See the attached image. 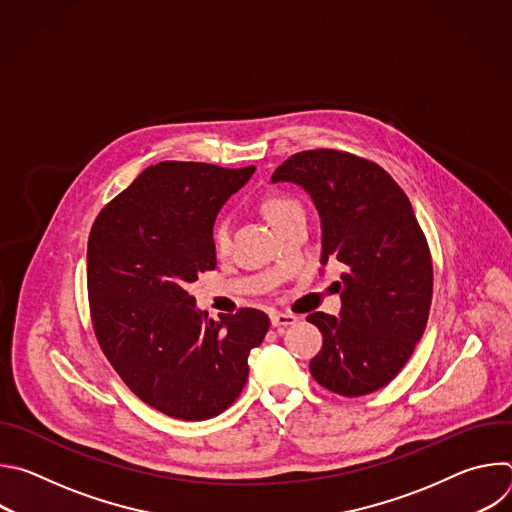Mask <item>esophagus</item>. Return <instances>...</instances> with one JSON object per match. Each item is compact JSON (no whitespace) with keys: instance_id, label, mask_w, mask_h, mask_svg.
<instances>
[{"instance_id":"obj_1","label":"esophagus","mask_w":512,"mask_h":512,"mask_svg":"<svg viewBox=\"0 0 512 512\" xmlns=\"http://www.w3.org/2000/svg\"><path fill=\"white\" fill-rule=\"evenodd\" d=\"M298 322L296 314H287V312H273L271 314V326H291Z\"/></svg>"}]
</instances>
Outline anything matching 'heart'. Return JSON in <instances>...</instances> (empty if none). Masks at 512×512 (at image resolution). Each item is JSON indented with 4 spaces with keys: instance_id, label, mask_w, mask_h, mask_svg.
<instances>
[{
    "instance_id": "1",
    "label": "heart",
    "mask_w": 512,
    "mask_h": 512,
    "mask_svg": "<svg viewBox=\"0 0 512 512\" xmlns=\"http://www.w3.org/2000/svg\"><path fill=\"white\" fill-rule=\"evenodd\" d=\"M259 208L267 216V221L275 227V231L285 225L289 218H294L298 214H304L302 204L296 196H291L289 192L283 190H271L265 192L259 198ZM210 243L212 251L218 257H225L231 251V227L227 221H216L212 231H210Z\"/></svg>"
}]
</instances>
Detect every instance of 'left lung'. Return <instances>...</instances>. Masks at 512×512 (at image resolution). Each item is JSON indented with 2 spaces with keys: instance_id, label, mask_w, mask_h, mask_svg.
<instances>
[{
  "instance_id": "obj_1",
  "label": "left lung",
  "mask_w": 512,
  "mask_h": 512,
  "mask_svg": "<svg viewBox=\"0 0 512 512\" xmlns=\"http://www.w3.org/2000/svg\"><path fill=\"white\" fill-rule=\"evenodd\" d=\"M273 182L310 192L322 221V263L340 261V316L306 320L324 336L312 377L342 397L391 383L421 340L433 294L427 239L401 186L375 162L340 150L287 158Z\"/></svg>"
}]
</instances>
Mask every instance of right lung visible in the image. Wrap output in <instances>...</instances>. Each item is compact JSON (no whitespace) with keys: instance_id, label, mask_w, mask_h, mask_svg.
Masks as SVG:
<instances>
[{"instance_id":"right-lung-1","label":"right lung","mask_w":512,"mask_h":512,"mask_svg":"<svg viewBox=\"0 0 512 512\" xmlns=\"http://www.w3.org/2000/svg\"><path fill=\"white\" fill-rule=\"evenodd\" d=\"M255 172L202 162L145 168L97 214L87 247L89 310L115 373L145 405L202 421L229 409L249 352L269 330L255 308L214 322L188 294L216 267V212Z\"/></svg>"}]
</instances>
